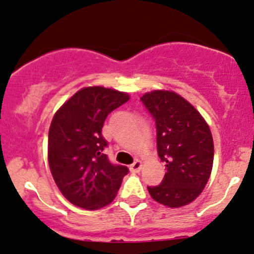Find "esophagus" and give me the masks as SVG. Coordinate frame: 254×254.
I'll list each match as a JSON object with an SVG mask.
<instances>
[{
  "label": "esophagus",
  "mask_w": 254,
  "mask_h": 254,
  "mask_svg": "<svg viewBox=\"0 0 254 254\" xmlns=\"http://www.w3.org/2000/svg\"><path fill=\"white\" fill-rule=\"evenodd\" d=\"M141 168H142V163L140 162V160H135V162L129 166L130 171L132 172H139L140 170H141Z\"/></svg>",
  "instance_id": "obj_1"
}]
</instances>
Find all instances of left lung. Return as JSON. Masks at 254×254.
I'll use <instances>...</instances> for the list:
<instances>
[{
  "instance_id": "obj_1",
  "label": "left lung",
  "mask_w": 254,
  "mask_h": 254,
  "mask_svg": "<svg viewBox=\"0 0 254 254\" xmlns=\"http://www.w3.org/2000/svg\"><path fill=\"white\" fill-rule=\"evenodd\" d=\"M156 121L157 148L166 164L162 183L147 187L154 201L170 208L192 202L210 177L214 142L196 108L174 91L154 90L140 98Z\"/></svg>"
}]
</instances>
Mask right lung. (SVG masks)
Here are the masks:
<instances>
[{
  "label": "right lung",
  "instance_id": "obj_1",
  "mask_svg": "<svg viewBox=\"0 0 254 254\" xmlns=\"http://www.w3.org/2000/svg\"><path fill=\"white\" fill-rule=\"evenodd\" d=\"M129 100L126 92L103 86L77 91L53 116L49 132V164L57 187L68 202L100 209L115 198L128 168L110 163L103 124Z\"/></svg>",
  "mask_w": 254,
  "mask_h": 254
}]
</instances>
